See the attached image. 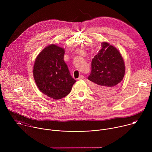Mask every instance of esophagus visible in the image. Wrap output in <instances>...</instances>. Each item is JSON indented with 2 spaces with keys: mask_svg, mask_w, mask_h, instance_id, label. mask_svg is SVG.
<instances>
[{
  "mask_svg": "<svg viewBox=\"0 0 152 152\" xmlns=\"http://www.w3.org/2000/svg\"><path fill=\"white\" fill-rule=\"evenodd\" d=\"M83 78H84V76H83L82 75H81L79 77L78 79H79V80H81V79H83Z\"/></svg>",
  "mask_w": 152,
  "mask_h": 152,
  "instance_id": "34e87169",
  "label": "esophagus"
}]
</instances>
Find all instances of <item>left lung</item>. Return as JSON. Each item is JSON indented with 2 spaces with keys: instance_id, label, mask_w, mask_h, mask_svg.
Listing matches in <instances>:
<instances>
[{
  "instance_id": "1",
  "label": "left lung",
  "mask_w": 152,
  "mask_h": 152,
  "mask_svg": "<svg viewBox=\"0 0 152 152\" xmlns=\"http://www.w3.org/2000/svg\"><path fill=\"white\" fill-rule=\"evenodd\" d=\"M101 49L92 59L91 71L88 79L93 82L94 91L100 96L114 93L123 80L125 66L119 51L109 43L103 42Z\"/></svg>"
}]
</instances>
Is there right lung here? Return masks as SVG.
Wrapping results in <instances>:
<instances>
[{
  "mask_svg": "<svg viewBox=\"0 0 152 152\" xmlns=\"http://www.w3.org/2000/svg\"><path fill=\"white\" fill-rule=\"evenodd\" d=\"M64 49L52 45L43 49L36 58L33 73L39 90L55 100L67 96L76 82L64 61Z\"/></svg>",
  "mask_w": 152,
  "mask_h": 152,
  "instance_id": "right-lung-1",
  "label": "right lung"
}]
</instances>
